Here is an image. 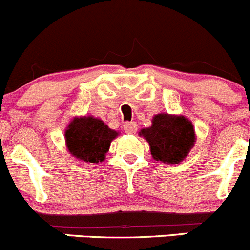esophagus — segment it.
I'll return each instance as SVG.
<instances>
[{"label": "esophagus", "mask_w": 250, "mask_h": 250, "mask_svg": "<svg viewBox=\"0 0 250 250\" xmlns=\"http://www.w3.org/2000/svg\"><path fill=\"white\" fill-rule=\"evenodd\" d=\"M123 127H124V131L126 133H135L137 131V124L135 122L125 123Z\"/></svg>", "instance_id": "1"}]
</instances>
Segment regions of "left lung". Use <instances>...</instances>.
Instances as JSON below:
<instances>
[{
  "instance_id": "left-lung-1",
  "label": "left lung",
  "mask_w": 250,
  "mask_h": 250,
  "mask_svg": "<svg viewBox=\"0 0 250 250\" xmlns=\"http://www.w3.org/2000/svg\"><path fill=\"white\" fill-rule=\"evenodd\" d=\"M155 160L169 164L182 162L194 145L193 125L185 117L158 114L152 126L141 130Z\"/></svg>"
}]
</instances>
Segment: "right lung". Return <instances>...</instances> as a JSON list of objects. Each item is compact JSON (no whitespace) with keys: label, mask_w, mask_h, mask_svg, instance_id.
Here are the masks:
<instances>
[{"label":"right lung","mask_w":250,"mask_h":250,"mask_svg":"<svg viewBox=\"0 0 250 250\" xmlns=\"http://www.w3.org/2000/svg\"><path fill=\"white\" fill-rule=\"evenodd\" d=\"M117 136V131L108 127L102 120L92 117L75 118L65 131L66 147L81 162H103L110 142Z\"/></svg>","instance_id":"obj_1"}]
</instances>
